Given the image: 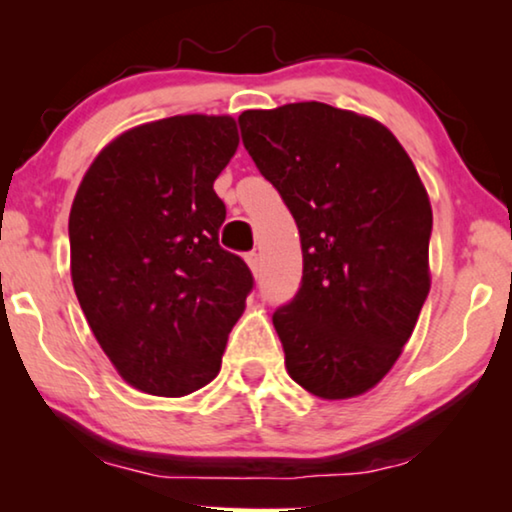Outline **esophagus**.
<instances>
[{
	"mask_svg": "<svg viewBox=\"0 0 512 512\" xmlns=\"http://www.w3.org/2000/svg\"><path fill=\"white\" fill-rule=\"evenodd\" d=\"M247 263H249V268H251V272H254V275L258 277L261 275V254H258V251H249L247 254Z\"/></svg>",
	"mask_w": 512,
	"mask_h": 512,
	"instance_id": "34e87169",
	"label": "esophagus"
}]
</instances>
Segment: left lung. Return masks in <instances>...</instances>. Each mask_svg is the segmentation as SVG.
Segmentation results:
<instances>
[{"mask_svg": "<svg viewBox=\"0 0 512 512\" xmlns=\"http://www.w3.org/2000/svg\"><path fill=\"white\" fill-rule=\"evenodd\" d=\"M237 123L303 247L300 289L272 314L286 370L319 398L359 396L394 366L429 296V195L373 118L296 102Z\"/></svg>", "mask_w": 512, "mask_h": 512, "instance_id": "1", "label": "left lung"}]
</instances>
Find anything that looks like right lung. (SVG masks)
Wrapping results in <instances>:
<instances>
[{"label":"right lung","instance_id":"right-lung-1","mask_svg":"<svg viewBox=\"0 0 512 512\" xmlns=\"http://www.w3.org/2000/svg\"><path fill=\"white\" fill-rule=\"evenodd\" d=\"M240 144L230 116H172L114 139L69 212L72 282L97 342L132 387L186 396L221 368L254 275L219 244L214 193Z\"/></svg>","mask_w":512,"mask_h":512}]
</instances>
